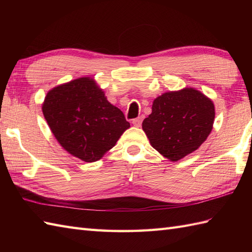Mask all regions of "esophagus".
Here are the masks:
<instances>
[{"instance_id": "34e87169", "label": "esophagus", "mask_w": 252, "mask_h": 252, "mask_svg": "<svg viewBox=\"0 0 252 252\" xmlns=\"http://www.w3.org/2000/svg\"><path fill=\"white\" fill-rule=\"evenodd\" d=\"M132 123H133V126H134L140 127L141 125H142V118L138 117V118H136V119H133Z\"/></svg>"}]
</instances>
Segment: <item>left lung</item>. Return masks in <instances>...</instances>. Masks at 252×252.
Returning a JSON list of instances; mask_svg holds the SVG:
<instances>
[{
    "mask_svg": "<svg viewBox=\"0 0 252 252\" xmlns=\"http://www.w3.org/2000/svg\"><path fill=\"white\" fill-rule=\"evenodd\" d=\"M215 104L200 91H170L153 101L152 114L142 123L151 145L170 161L195 152L210 134Z\"/></svg>",
    "mask_w": 252,
    "mask_h": 252,
    "instance_id": "1",
    "label": "left lung"
}]
</instances>
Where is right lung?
I'll return each instance as SVG.
<instances>
[{
	"label": "right lung",
	"instance_id": "right-lung-1",
	"mask_svg": "<svg viewBox=\"0 0 252 252\" xmlns=\"http://www.w3.org/2000/svg\"><path fill=\"white\" fill-rule=\"evenodd\" d=\"M42 111L61 146L85 162L97 161L130 127L91 77L71 80L47 92Z\"/></svg>",
	"mask_w": 252,
	"mask_h": 252
}]
</instances>
